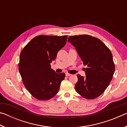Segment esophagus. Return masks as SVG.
I'll return each mask as SVG.
<instances>
[{
  "label": "esophagus",
  "mask_w": 127,
  "mask_h": 127,
  "mask_svg": "<svg viewBox=\"0 0 127 127\" xmlns=\"http://www.w3.org/2000/svg\"><path fill=\"white\" fill-rule=\"evenodd\" d=\"M65 76H67V77H69V76H71V74H69V73H65Z\"/></svg>",
  "instance_id": "obj_1"
}]
</instances>
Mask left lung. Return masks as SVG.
I'll list each match as a JSON object with an SVG mask.
<instances>
[{
	"mask_svg": "<svg viewBox=\"0 0 127 127\" xmlns=\"http://www.w3.org/2000/svg\"><path fill=\"white\" fill-rule=\"evenodd\" d=\"M68 41L76 48L83 64L86 76L78 74L75 89L87 99L101 95L110 84L115 71L109 49L97 38L88 35L69 36Z\"/></svg>",
	"mask_w": 127,
	"mask_h": 127,
	"instance_id": "obj_1",
	"label": "left lung"
}]
</instances>
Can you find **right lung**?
Wrapping results in <instances>:
<instances>
[{
  "instance_id": "right-lung-1",
  "label": "right lung",
  "mask_w": 127,
  "mask_h": 127,
  "mask_svg": "<svg viewBox=\"0 0 127 127\" xmlns=\"http://www.w3.org/2000/svg\"><path fill=\"white\" fill-rule=\"evenodd\" d=\"M68 36L39 35L23 49L18 69L23 85L34 97L48 100L59 91L65 73H57L51 68L57 53L65 46Z\"/></svg>"
}]
</instances>
